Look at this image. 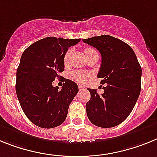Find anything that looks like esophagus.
I'll list each match as a JSON object with an SVG mask.
<instances>
[{
  "label": "esophagus",
  "instance_id": "obj_1",
  "mask_svg": "<svg viewBox=\"0 0 157 157\" xmlns=\"http://www.w3.org/2000/svg\"><path fill=\"white\" fill-rule=\"evenodd\" d=\"M86 89V88H84V87H83L82 85H79V90H80V91H81V90H85Z\"/></svg>",
  "mask_w": 157,
  "mask_h": 157
}]
</instances>
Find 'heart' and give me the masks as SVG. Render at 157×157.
Here are the masks:
<instances>
[{"instance_id":"heart-1","label":"heart","mask_w":157,"mask_h":157,"mask_svg":"<svg viewBox=\"0 0 157 157\" xmlns=\"http://www.w3.org/2000/svg\"><path fill=\"white\" fill-rule=\"evenodd\" d=\"M92 51H95L92 48H85L84 50V54H88V53L92 52ZM71 54V50H69L65 52V55H64V64L65 65L69 63V60L70 58ZM71 77L72 78L74 79L75 80H77L78 82L80 83H84L86 82L87 79H88V74L84 72H81V71H73V73H71Z\"/></svg>"}]
</instances>
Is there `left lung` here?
I'll list each match as a JSON object with an SVG mask.
<instances>
[{
    "instance_id": "1",
    "label": "left lung",
    "mask_w": 157,
    "mask_h": 157,
    "mask_svg": "<svg viewBox=\"0 0 157 157\" xmlns=\"http://www.w3.org/2000/svg\"><path fill=\"white\" fill-rule=\"evenodd\" d=\"M99 51L102 57L98 78L104 92L88 88L91 99L86 103L87 115L93 125L102 128L116 126L133 111L141 92V67L133 49L111 35L83 39Z\"/></svg>"
}]
</instances>
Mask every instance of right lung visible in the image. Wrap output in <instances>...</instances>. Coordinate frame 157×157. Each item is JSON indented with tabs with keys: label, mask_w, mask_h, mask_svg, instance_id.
<instances>
[{
	"label": "right lung",
	"mask_w": 157,
	"mask_h": 157,
	"mask_svg": "<svg viewBox=\"0 0 157 157\" xmlns=\"http://www.w3.org/2000/svg\"><path fill=\"white\" fill-rule=\"evenodd\" d=\"M80 40L47 37L31 44L22 54L16 72V95L25 115L37 126L57 127L67 117L78 86L65 78L61 90L52 83L65 70L68 48Z\"/></svg>",
	"instance_id": "1"
}]
</instances>
